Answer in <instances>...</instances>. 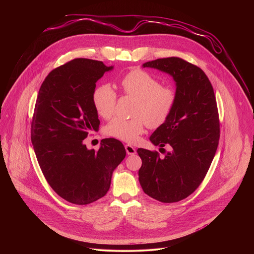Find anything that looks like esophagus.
I'll list each match as a JSON object with an SVG mask.
<instances>
[{"instance_id": "1", "label": "esophagus", "mask_w": 254, "mask_h": 254, "mask_svg": "<svg viewBox=\"0 0 254 254\" xmlns=\"http://www.w3.org/2000/svg\"><path fill=\"white\" fill-rule=\"evenodd\" d=\"M125 148L127 155H134L136 153V150L132 146H130V144H126Z\"/></svg>"}]
</instances>
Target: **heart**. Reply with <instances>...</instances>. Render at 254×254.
Wrapping results in <instances>:
<instances>
[{"label":"heart","instance_id":"b5f03b06","mask_svg":"<svg viewBox=\"0 0 254 254\" xmlns=\"http://www.w3.org/2000/svg\"><path fill=\"white\" fill-rule=\"evenodd\" d=\"M123 91L136 99L130 120L115 118L105 127V132L118 139L133 142L143 131L146 124L149 127H161L169 119L176 103V92L148 72L135 69L121 80ZM117 93L108 84L95 87L92 102L99 117L110 119L115 112Z\"/></svg>","mask_w":254,"mask_h":254}]
</instances>
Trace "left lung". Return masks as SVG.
<instances>
[{"label": "left lung", "instance_id": "8db88e82", "mask_svg": "<svg viewBox=\"0 0 254 254\" xmlns=\"http://www.w3.org/2000/svg\"><path fill=\"white\" fill-rule=\"evenodd\" d=\"M171 75L176 103L169 119L150 136L160 150L170 146L164 158L157 152L137 149L141 159L138 181L143 192L174 203L191 195L202 183L219 141V117L213 87L204 71L178 57L142 64ZM165 151V149H163Z\"/></svg>", "mask_w": 254, "mask_h": 254}]
</instances>
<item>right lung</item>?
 Instances as JSON below:
<instances>
[{
  "label": "right lung",
  "instance_id": "1",
  "mask_svg": "<svg viewBox=\"0 0 254 254\" xmlns=\"http://www.w3.org/2000/svg\"><path fill=\"white\" fill-rule=\"evenodd\" d=\"M113 69L101 61L71 60L50 72L36 100L31 125L36 157L51 188L72 204L103 197L127 154L116 138L102 139L98 151L83 142L100 124L92 102L95 83Z\"/></svg>",
  "mask_w": 254,
  "mask_h": 254
}]
</instances>
